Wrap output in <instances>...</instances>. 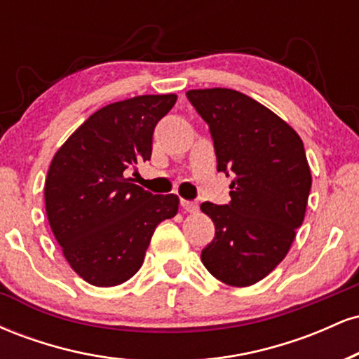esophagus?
I'll use <instances>...</instances> for the list:
<instances>
[{
    "label": "esophagus",
    "instance_id": "esophagus-1",
    "mask_svg": "<svg viewBox=\"0 0 359 359\" xmlns=\"http://www.w3.org/2000/svg\"><path fill=\"white\" fill-rule=\"evenodd\" d=\"M182 208L185 212H191V214L199 212V204H197L196 201H182Z\"/></svg>",
    "mask_w": 359,
    "mask_h": 359
}]
</instances>
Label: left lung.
I'll return each mask as SVG.
<instances>
[{
  "mask_svg": "<svg viewBox=\"0 0 359 359\" xmlns=\"http://www.w3.org/2000/svg\"><path fill=\"white\" fill-rule=\"evenodd\" d=\"M187 100L209 125L217 172L233 177L229 204H201L216 228L201 259L226 285H253L285 258L306 216L312 177L304 143L234 89H192Z\"/></svg>",
  "mask_w": 359,
  "mask_h": 359,
  "instance_id": "obj_1",
  "label": "left lung"
}]
</instances>
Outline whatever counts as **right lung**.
Here are the masks:
<instances>
[{
	"mask_svg": "<svg viewBox=\"0 0 359 359\" xmlns=\"http://www.w3.org/2000/svg\"><path fill=\"white\" fill-rule=\"evenodd\" d=\"M175 94L104 106L59 148L45 180V209L72 270L90 285L114 287L143 265L156 226L179 211L175 194L155 196L125 179L151 156L156 123Z\"/></svg>",
	"mask_w": 359,
	"mask_h": 359,
	"instance_id": "obj_1",
	"label": "right lung"
}]
</instances>
